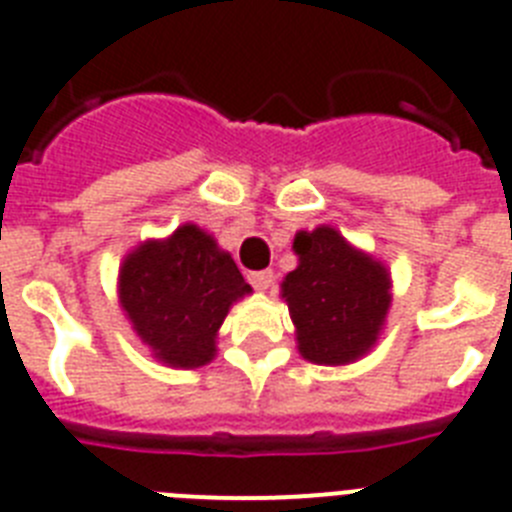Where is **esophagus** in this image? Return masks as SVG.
Segmentation results:
<instances>
[{"label":"esophagus","instance_id":"esophagus-1","mask_svg":"<svg viewBox=\"0 0 512 512\" xmlns=\"http://www.w3.org/2000/svg\"><path fill=\"white\" fill-rule=\"evenodd\" d=\"M249 283L257 291H270V286H273V273L270 270H255V273H249Z\"/></svg>","mask_w":512,"mask_h":512}]
</instances>
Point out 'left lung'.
<instances>
[{
  "mask_svg": "<svg viewBox=\"0 0 512 512\" xmlns=\"http://www.w3.org/2000/svg\"><path fill=\"white\" fill-rule=\"evenodd\" d=\"M294 252L299 265L283 278L281 296L299 354L328 367L362 359L380 338L393 299L388 268L330 226L299 231Z\"/></svg>",
  "mask_w": 512,
  "mask_h": 512,
  "instance_id": "obj_1",
  "label": "left lung"
}]
</instances>
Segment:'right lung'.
Segmentation results:
<instances>
[{
	"label": "right lung",
	"mask_w": 512,
	"mask_h": 512,
	"mask_svg": "<svg viewBox=\"0 0 512 512\" xmlns=\"http://www.w3.org/2000/svg\"><path fill=\"white\" fill-rule=\"evenodd\" d=\"M252 291L208 231L184 223L124 257L119 304L140 341L169 367H203L229 307Z\"/></svg>",
	"instance_id": "add662e5"
}]
</instances>
